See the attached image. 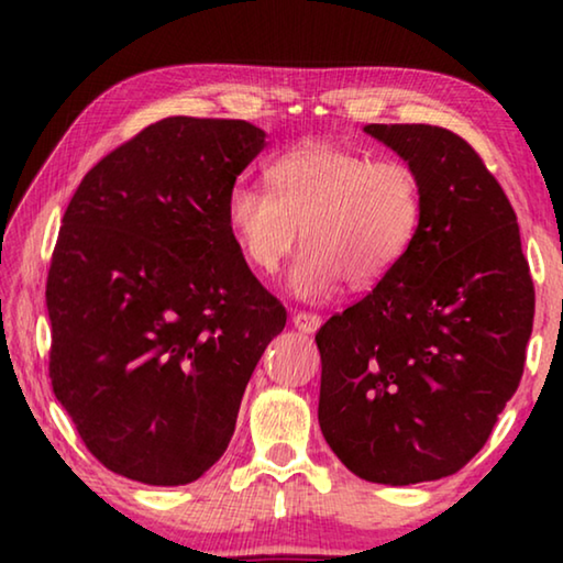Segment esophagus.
Wrapping results in <instances>:
<instances>
[{
  "label": "esophagus",
  "mask_w": 563,
  "mask_h": 563,
  "mask_svg": "<svg viewBox=\"0 0 563 563\" xmlns=\"http://www.w3.org/2000/svg\"><path fill=\"white\" fill-rule=\"evenodd\" d=\"M292 325L302 330V332H316L320 325H322V318L318 316V312H305V310H298L292 316Z\"/></svg>",
  "instance_id": "1"
}]
</instances>
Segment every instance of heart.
Masks as SVG:
<instances>
[{"label":"heart","mask_w":563,"mask_h":563,"mask_svg":"<svg viewBox=\"0 0 563 563\" xmlns=\"http://www.w3.org/2000/svg\"><path fill=\"white\" fill-rule=\"evenodd\" d=\"M271 190L235 184L225 221L251 268L271 275L298 243L290 285L300 298L320 300L345 280L367 290L383 283L424 221V184L402 158L316 141L268 166Z\"/></svg>","instance_id":"1"}]
</instances>
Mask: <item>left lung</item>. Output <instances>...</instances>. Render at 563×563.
Segmentation results:
<instances>
[{
    "mask_svg": "<svg viewBox=\"0 0 563 563\" xmlns=\"http://www.w3.org/2000/svg\"><path fill=\"white\" fill-rule=\"evenodd\" d=\"M424 184L405 261L318 330L320 430L360 479L460 472L517 393L533 280L517 213L462 136L430 123H367Z\"/></svg>",
    "mask_w": 563,
    "mask_h": 563,
    "instance_id": "8db88e82",
    "label": "left lung"
}]
</instances>
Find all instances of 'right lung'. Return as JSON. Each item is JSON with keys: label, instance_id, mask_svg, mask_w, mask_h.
Masks as SVG:
<instances>
[{"label": "right lung", "instance_id": "add662e5", "mask_svg": "<svg viewBox=\"0 0 563 563\" xmlns=\"http://www.w3.org/2000/svg\"><path fill=\"white\" fill-rule=\"evenodd\" d=\"M263 146L241 119H161L103 156L66 206L46 275L49 377L113 474L176 487L211 470L285 328L225 221Z\"/></svg>", "mask_w": 563, "mask_h": 563}]
</instances>
